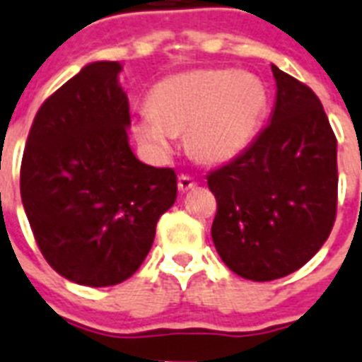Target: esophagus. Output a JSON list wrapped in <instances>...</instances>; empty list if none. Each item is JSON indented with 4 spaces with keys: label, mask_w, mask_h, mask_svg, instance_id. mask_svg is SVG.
Listing matches in <instances>:
<instances>
[{
    "label": "esophagus",
    "mask_w": 362,
    "mask_h": 362,
    "mask_svg": "<svg viewBox=\"0 0 362 362\" xmlns=\"http://www.w3.org/2000/svg\"><path fill=\"white\" fill-rule=\"evenodd\" d=\"M197 187V181H194L190 175H179L177 179V188L181 192H188V190H192V188Z\"/></svg>",
    "instance_id": "obj_1"
}]
</instances>
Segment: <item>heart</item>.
<instances>
[{
    "mask_svg": "<svg viewBox=\"0 0 362 362\" xmlns=\"http://www.w3.org/2000/svg\"><path fill=\"white\" fill-rule=\"evenodd\" d=\"M150 110L134 120L135 137L157 156L183 134L188 151L202 163L234 159L255 139L267 107L260 78L233 69H196L160 80Z\"/></svg>",
    "mask_w": 362,
    "mask_h": 362,
    "instance_id": "b5f03b06",
    "label": "heart"
}]
</instances>
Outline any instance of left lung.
I'll use <instances>...</instances> for the list:
<instances>
[{"mask_svg": "<svg viewBox=\"0 0 362 362\" xmlns=\"http://www.w3.org/2000/svg\"><path fill=\"white\" fill-rule=\"evenodd\" d=\"M271 122L206 175L218 211L212 242L238 276L267 282L310 262L337 216V139L319 97L273 66Z\"/></svg>", "mask_w": 362, "mask_h": 362, "instance_id": "left-lung-1", "label": "left lung"}]
</instances>
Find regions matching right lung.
<instances>
[{
  "mask_svg": "<svg viewBox=\"0 0 362 362\" xmlns=\"http://www.w3.org/2000/svg\"><path fill=\"white\" fill-rule=\"evenodd\" d=\"M119 62H93L40 106L20 190L34 240L71 282L106 287L141 267L157 221L177 196L172 168L148 166L128 143Z\"/></svg>",
  "mask_w": 362,
  "mask_h": 362,
  "instance_id": "obj_1",
  "label": "right lung"
}]
</instances>
